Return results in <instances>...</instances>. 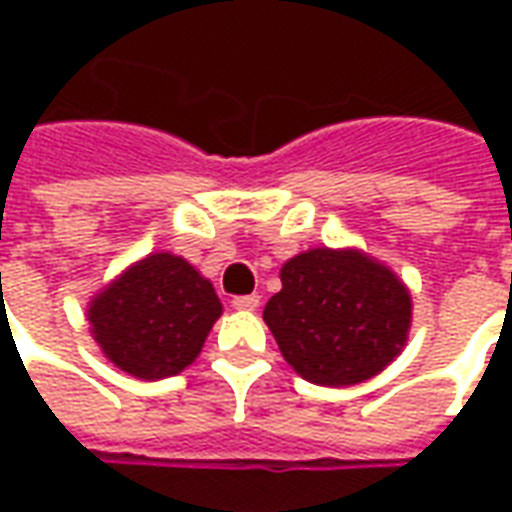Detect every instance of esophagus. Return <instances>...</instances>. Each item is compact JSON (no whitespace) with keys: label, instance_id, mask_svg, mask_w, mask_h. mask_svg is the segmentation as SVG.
I'll return each mask as SVG.
<instances>
[{"label":"esophagus","instance_id":"obj_1","mask_svg":"<svg viewBox=\"0 0 512 512\" xmlns=\"http://www.w3.org/2000/svg\"><path fill=\"white\" fill-rule=\"evenodd\" d=\"M233 307L241 312H255L260 307V296L257 293H249V296H235Z\"/></svg>","mask_w":512,"mask_h":512}]
</instances>
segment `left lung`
Listing matches in <instances>:
<instances>
[{"mask_svg": "<svg viewBox=\"0 0 512 512\" xmlns=\"http://www.w3.org/2000/svg\"><path fill=\"white\" fill-rule=\"evenodd\" d=\"M282 290L263 321L304 381L354 386L395 362L408 343L411 290L362 249L315 246L279 268Z\"/></svg>", "mask_w": 512, "mask_h": 512, "instance_id": "left-lung-1", "label": "left lung"}]
</instances>
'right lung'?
I'll use <instances>...</instances> for the list:
<instances>
[{"label": "right lung", "mask_w": 512, "mask_h": 512, "mask_svg": "<svg viewBox=\"0 0 512 512\" xmlns=\"http://www.w3.org/2000/svg\"><path fill=\"white\" fill-rule=\"evenodd\" d=\"M222 301L186 257L150 252L87 304L101 354L142 381L178 376L200 356Z\"/></svg>", "instance_id": "add662e5"}]
</instances>
